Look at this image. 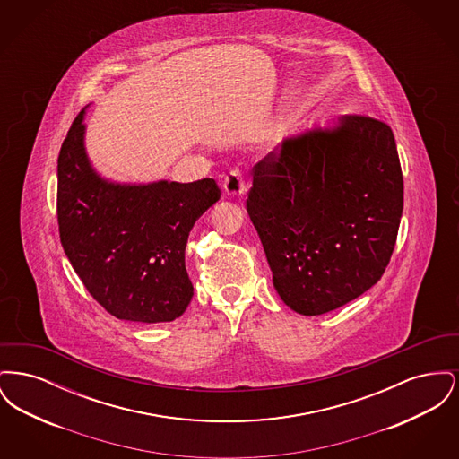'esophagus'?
Masks as SVG:
<instances>
[{"label": "esophagus", "instance_id": "1", "mask_svg": "<svg viewBox=\"0 0 459 459\" xmlns=\"http://www.w3.org/2000/svg\"><path fill=\"white\" fill-rule=\"evenodd\" d=\"M223 189L229 196L238 197V199L246 196L247 189L240 170H230V174L227 175L223 180Z\"/></svg>", "mask_w": 459, "mask_h": 459}]
</instances>
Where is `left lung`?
<instances>
[{
	"label": "left lung",
	"mask_w": 459,
	"mask_h": 459,
	"mask_svg": "<svg viewBox=\"0 0 459 459\" xmlns=\"http://www.w3.org/2000/svg\"><path fill=\"white\" fill-rule=\"evenodd\" d=\"M272 282L306 316L348 305L385 272L403 215L391 127L346 115L287 137L255 167L246 201Z\"/></svg>",
	"instance_id": "obj_1"
}]
</instances>
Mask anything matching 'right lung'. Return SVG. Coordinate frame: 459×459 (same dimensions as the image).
I'll return each mask as SVG.
<instances>
[{"label": "right lung", "instance_id": "obj_1", "mask_svg": "<svg viewBox=\"0 0 459 459\" xmlns=\"http://www.w3.org/2000/svg\"><path fill=\"white\" fill-rule=\"evenodd\" d=\"M86 109L58 156V225L66 258L91 296L118 320L174 322L195 289L186 246L220 199L213 178L135 184L98 174L86 152Z\"/></svg>", "mask_w": 459, "mask_h": 459}]
</instances>
